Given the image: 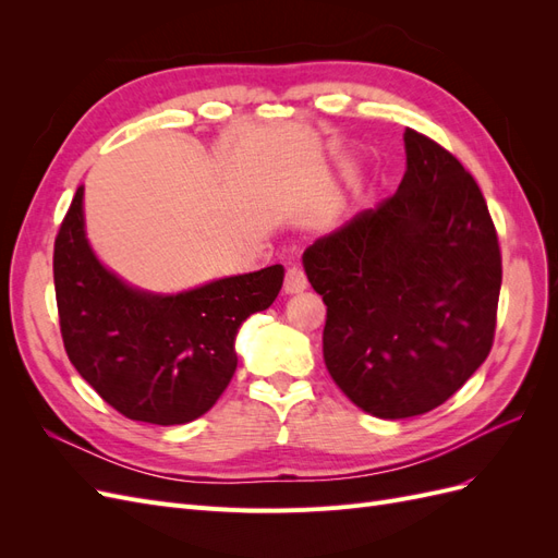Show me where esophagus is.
Listing matches in <instances>:
<instances>
[{"label":"esophagus","mask_w":558,"mask_h":558,"mask_svg":"<svg viewBox=\"0 0 558 558\" xmlns=\"http://www.w3.org/2000/svg\"><path fill=\"white\" fill-rule=\"evenodd\" d=\"M307 289V277H305V269L298 267V265H291L289 269H286V277H283V291L293 295V293H300Z\"/></svg>","instance_id":"obj_1"}]
</instances>
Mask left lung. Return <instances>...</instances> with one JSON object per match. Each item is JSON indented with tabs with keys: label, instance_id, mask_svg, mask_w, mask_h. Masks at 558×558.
Returning <instances> with one entry per match:
<instances>
[{
	"label": "left lung",
	"instance_id": "obj_1",
	"mask_svg": "<svg viewBox=\"0 0 558 558\" xmlns=\"http://www.w3.org/2000/svg\"><path fill=\"white\" fill-rule=\"evenodd\" d=\"M398 191L302 253L326 302L324 361L367 414L440 408L494 347L502 260L477 181L445 146L404 130Z\"/></svg>",
	"mask_w": 558,
	"mask_h": 558
}]
</instances>
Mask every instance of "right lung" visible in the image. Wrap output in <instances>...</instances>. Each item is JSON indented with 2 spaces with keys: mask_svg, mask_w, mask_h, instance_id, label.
<instances>
[{
  "mask_svg": "<svg viewBox=\"0 0 558 558\" xmlns=\"http://www.w3.org/2000/svg\"><path fill=\"white\" fill-rule=\"evenodd\" d=\"M64 351L105 402L132 421L189 424L230 384L234 335L281 291L283 267L218 279L179 295L134 291L99 265L83 232V189L53 248Z\"/></svg>",
  "mask_w": 558,
  "mask_h": 558,
  "instance_id": "right-lung-1",
  "label": "right lung"
}]
</instances>
